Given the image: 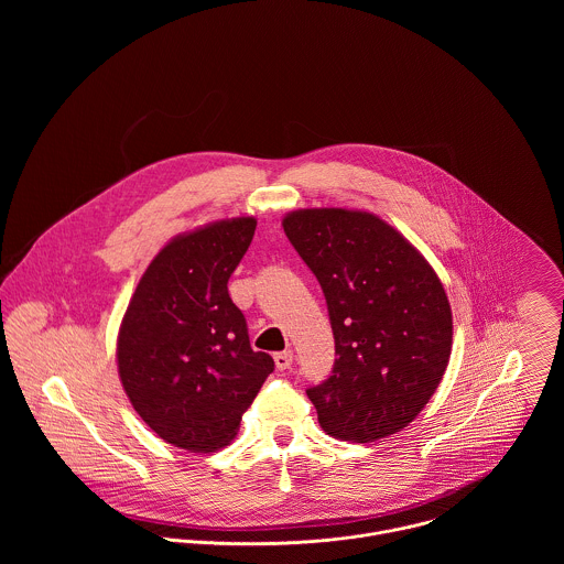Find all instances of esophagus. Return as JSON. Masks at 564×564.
Instances as JSON below:
<instances>
[{"label": "esophagus", "instance_id": "34e87169", "mask_svg": "<svg viewBox=\"0 0 564 564\" xmlns=\"http://www.w3.org/2000/svg\"><path fill=\"white\" fill-rule=\"evenodd\" d=\"M273 360H275V367H278L280 371H286V369H291V365H293V351H278V354L273 356Z\"/></svg>", "mask_w": 564, "mask_h": 564}]
</instances>
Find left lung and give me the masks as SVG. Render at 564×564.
<instances>
[{"instance_id":"8db88e82","label":"left lung","mask_w":564,"mask_h":564,"mask_svg":"<svg viewBox=\"0 0 564 564\" xmlns=\"http://www.w3.org/2000/svg\"><path fill=\"white\" fill-rule=\"evenodd\" d=\"M322 284L332 376L306 393L329 436L369 443L403 430L438 389L452 308L427 260L371 213L295 210L282 221Z\"/></svg>"}]
</instances>
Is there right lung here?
<instances>
[{
    "mask_svg": "<svg viewBox=\"0 0 564 564\" xmlns=\"http://www.w3.org/2000/svg\"><path fill=\"white\" fill-rule=\"evenodd\" d=\"M253 230V217H239L166 242L121 322L117 365L126 395L162 441L188 452L228 445L275 367L251 349L228 293Z\"/></svg>",
    "mask_w": 564,
    "mask_h": 564,
    "instance_id": "obj_1",
    "label": "right lung"
}]
</instances>
